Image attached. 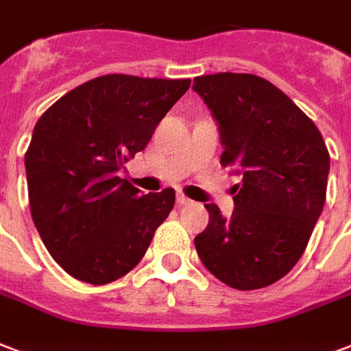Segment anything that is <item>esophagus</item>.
Instances as JSON below:
<instances>
[{
  "mask_svg": "<svg viewBox=\"0 0 351 351\" xmlns=\"http://www.w3.org/2000/svg\"><path fill=\"white\" fill-rule=\"evenodd\" d=\"M176 202H178L180 206H186V204H191V199H188L184 193H178V195H176Z\"/></svg>",
  "mask_w": 351,
  "mask_h": 351,
  "instance_id": "esophagus-1",
  "label": "esophagus"
}]
</instances>
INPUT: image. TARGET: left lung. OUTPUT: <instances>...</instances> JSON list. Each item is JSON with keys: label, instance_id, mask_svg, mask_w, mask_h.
<instances>
[{"label": "left lung", "instance_id": "obj_1", "mask_svg": "<svg viewBox=\"0 0 351 351\" xmlns=\"http://www.w3.org/2000/svg\"><path fill=\"white\" fill-rule=\"evenodd\" d=\"M193 90L219 126L221 165L241 175L228 219L204 204L210 221L195 236L199 258L236 290L269 287L300 261L326 204L328 147L316 124L264 77L219 72L195 77Z\"/></svg>", "mask_w": 351, "mask_h": 351}]
</instances>
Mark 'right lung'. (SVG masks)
I'll list each match as a JSON object with an SVG mask.
<instances>
[{
  "instance_id": "obj_1",
  "label": "right lung",
  "mask_w": 351,
  "mask_h": 351,
  "mask_svg": "<svg viewBox=\"0 0 351 351\" xmlns=\"http://www.w3.org/2000/svg\"><path fill=\"white\" fill-rule=\"evenodd\" d=\"M191 80L108 74L44 111L25 152L33 223L74 279L108 285L139 264L175 206V189L141 195L119 171L141 152Z\"/></svg>"
}]
</instances>
